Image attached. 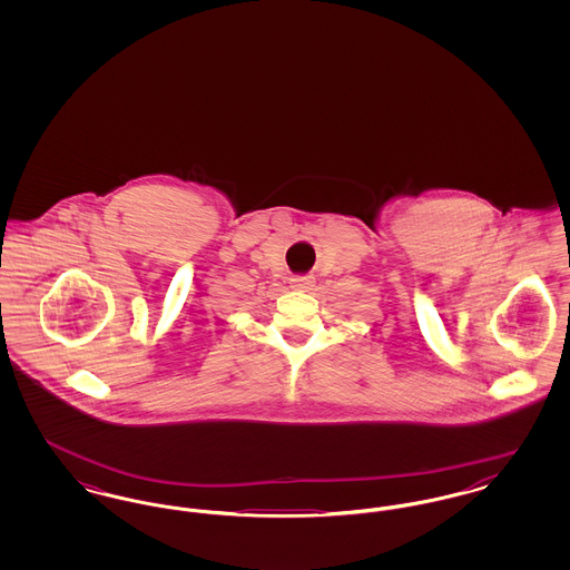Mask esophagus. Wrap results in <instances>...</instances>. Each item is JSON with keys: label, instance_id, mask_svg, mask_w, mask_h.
Instances as JSON below:
<instances>
[{"label": "esophagus", "instance_id": "esophagus-1", "mask_svg": "<svg viewBox=\"0 0 570 570\" xmlns=\"http://www.w3.org/2000/svg\"><path fill=\"white\" fill-rule=\"evenodd\" d=\"M291 284H293V288H297V291H312L314 279H312L309 275H297V277L291 279Z\"/></svg>", "mask_w": 570, "mask_h": 570}]
</instances>
